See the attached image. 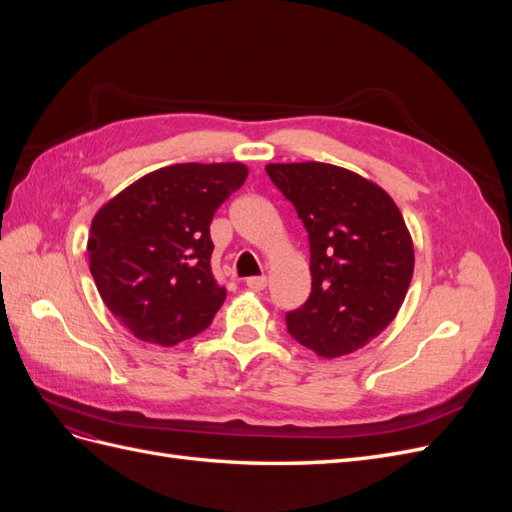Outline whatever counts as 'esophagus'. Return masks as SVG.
I'll use <instances>...</instances> for the list:
<instances>
[{
	"label": "esophagus",
	"mask_w": 512,
	"mask_h": 512,
	"mask_svg": "<svg viewBox=\"0 0 512 512\" xmlns=\"http://www.w3.org/2000/svg\"><path fill=\"white\" fill-rule=\"evenodd\" d=\"M245 284L250 286L252 290H265V288H267V277H265V275H254V277H247Z\"/></svg>",
	"instance_id": "esophagus-1"
}]
</instances>
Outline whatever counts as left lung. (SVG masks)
<instances>
[{"label":"left lung","mask_w":512,"mask_h":512,"mask_svg":"<svg viewBox=\"0 0 512 512\" xmlns=\"http://www.w3.org/2000/svg\"><path fill=\"white\" fill-rule=\"evenodd\" d=\"M309 232L312 294L286 314L288 333L322 359L367 346L395 320L414 273V245L378 183L324 162L267 164Z\"/></svg>","instance_id":"obj_1"}]
</instances>
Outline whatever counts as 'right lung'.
<instances>
[{
    "label": "right lung",
    "mask_w": 512,
    "mask_h": 512,
    "mask_svg": "<svg viewBox=\"0 0 512 512\" xmlns=\"http://www.w3.org/2000/svg\"><path fill=\"white\" fill-rule=\"evenodd\" d=\"M245 164H170L136 179L91 220L87 254L100 297L136 339L177 346L226 299L211 271L209 224L247 179Z\"/></svg>",
    "instance_id": "1"
}]
</instances>
